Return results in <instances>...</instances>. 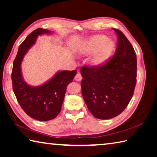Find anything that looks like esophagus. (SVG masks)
<instances>
[{
    "label": "esophagus",
    "instance_id": "1",
    "mask_svg": "<svg viewBox=\"0 0 157 157\" xmlns=\"http://www.w3.org/2000/svg\"><path fill=\"white\" fill-rule=\"evenodd\" d=\"M75 79L76 81H81L82 79V77L81 75V74L79 73H77L75 77Z\"/></svg>",
    "mask_w": 157,
    "mask_h": 157
}]
</instances>
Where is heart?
Returning a JSON list of instances; mask_svg holds the SVG:
<instances>
[{
    "label": "heart",
    "instance_id": "1",
    "mask_svg": "<svg viewBox=\"0 0 157 157\" xmlns=\"http://www.w3.org/2000/svg\"><path fill=\"white\" fill-rule=\"evenodd\" d=\"M115 44L111 39L102 34L93 36L87 42L84 48V53L86 55H92L95 52L93 62L95 65L104 64L109 59L114 50Z\"/></svg>",
    "mask_w": 157,
    "mask_h": 157
}]
</instances>
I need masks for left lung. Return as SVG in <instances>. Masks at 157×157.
<instances>
[{
	"mask_svg": "<svg viewBox=\"0 0 157 157\" xmlns=\"http://www.w3.org/2000/svg\"><path fill=\"white\" fill-rule=\"evenodd\" d=\"M118 46L113 56L104 64L82 66V94L90 112L102 120L114 118L124 111L136 84V53L127 37L113 28Z\"/></svg>",
	"mask_w": 157,
	"mask_h": 157,
	"instance_id": "left-lung-1",
	"label": "left lung"
}]
</instances>
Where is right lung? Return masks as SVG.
<instances>
[{
	"label": "right lung",
	"mask_w": 157,
	"mask_h": 157,
	"mask_svg": "<svg viewBox=\"0 0 157 157\" xmlns=\"http://www.w3.org/2000/svg\"><path fill=\"white\" fill-rule=\"evenodd\" d=\"M50 33V30L38 28L26 37L18 48L12 73V88L18 104L27 115L40 121L52 120L59 113L66 87L77 73L76 70L59 71L49 81L38 86H30L24 81L21 68L23 57L35 44L37 36Z\"/></svg>",
	"instance_id": "obj_1"
}]
</instances>
